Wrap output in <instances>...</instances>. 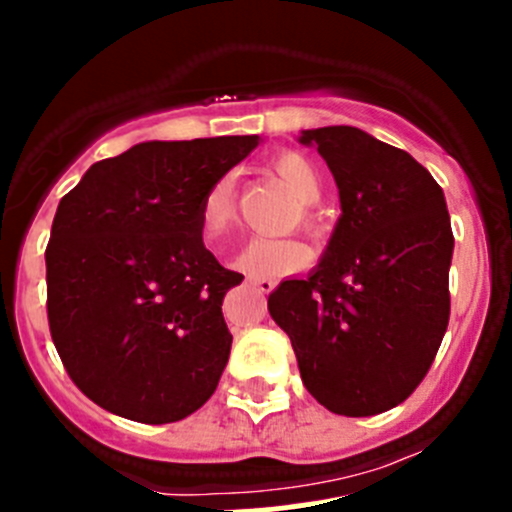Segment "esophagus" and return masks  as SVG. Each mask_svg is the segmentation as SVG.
I'll list each match as a JSON object with an SVG mask.
<instances>
[{
  "label": "esophagus",
  "mask_w": 512,
  "mask_h": 512,
  "mask_svg": "<svg viewBox=\"0 0 512 512\" xmlns=\"http://www.w3.org/2000/svg\"><path fill=\"white\" fill-rule=\"evenodd\" d=\"M250 285L255 287V290H260V292H265V295H270V292L277 287V282L270 280V277H250Z\"/></svg>",
  "instance_id": "34e87169"
}]
</instances>
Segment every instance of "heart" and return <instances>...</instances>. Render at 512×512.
Wrapping results in <instances>:
<instances>
[{
  "instance_id": "1",
  "label": "heart",
  "mask_w": 512,
  "mask_h": 512,
  "mask_svg": "<svg viewBox=\"0 0 512 512\" xmlns=\"http://www.w3.org/2000/svg\"><path fill=\"white\" fill-rule=\"evenodd\" d=\"M272 170L295 192L297 200L305 202V210L310 202L320 197V175L307 157L297 155V152H280L272 160ZM232 222H235V185L230 177H220L202 197L200 225L205 237L215 240L230 230ZM310 260V247L297 237H255L242 247L235 265L247 277H285L305 270Z\"/></svg>"
}]
</instances>
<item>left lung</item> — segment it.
<instances>
[{
	"label": "left lung",
	"instance_id": "8db88e82",
	"mask_svg": "<svg viewBox=\"0 0 512 512\" xmlns=\"http://www.w3.org/2000/svg\"><path fill=\"white\" fill-rule=\"evenodd\" d=\"M340 190L322 262L285 280L267 310L287 332L307 393L367 418L415 393L450 320L453 227L438 182L405 150L357 127L305 130Z\"/></svg>",
	"mask_w": 512,
	"mask_h": 512
}]
</instances>
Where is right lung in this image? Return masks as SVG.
Listing matches in <instances>:
<instances>
[{"mask_svg":"<svg viewBox=\"0 0 512 512\" xmlns=\"http://www.w3.org/2000/svg\"><path fill=\"white\" fill-rule=\"evenodd\" d=\"M257 135L142 142L94 162L59 200L47 320L72 382L137 423H177L210 400L232 347L222 317L240 272L202 242L200 202Z\"/></svg>","mask_w":512,"mask_h":512,"instance_id":"1","label":"right lung"}]
</instances>
